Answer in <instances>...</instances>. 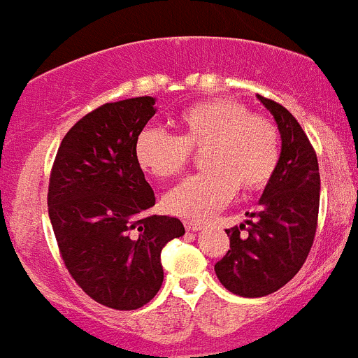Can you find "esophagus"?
Segmentation results:
<instances>
[{
    "label": "esophagus",
    "mask_w": 358,
    "mask_h": 358,
    "mask_svg": "<svg viewBox=\"0 0 358 358\" xmlns=\"http://www.w3.org/2000/svg\"><path fill=\"white\" fill-rule=\"evenodd\" d=\"M185 227L188 231H201L202 229V224L201 222H189V220H186Z\"/></svg>",
    "instance_id": "1"
}]
</instances>
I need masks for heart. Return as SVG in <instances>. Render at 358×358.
Masks as SVG:
<instances>
[{"label": "heart", "mask_w": 358, "mask_h": 358, "mask_svg": "<svg viewBox=\"0 0 358 358\" xmlns=\"http://www.w3.org/2000/svg\"><path fill=\"white\" fill-rule=\"evenodd\" d=\"M202 152L201 173L186 177L164 195L173 215L202 220L238 188H265L280 163V132L273 120L251 115L243 103L217 98L186 107L177 118V136L147 127L134 141L136 163L148 176L170 179L186 169L189 152Z\"/></svg>", "instance_id": "b5f03b06"}]
</instances>
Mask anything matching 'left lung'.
<instances>
[{"instance_id":"left-lung-1","label":"left lung","mask_w":358,"mask_h":358,"mask_svg":"<svg viewBox=\"0 0 358 358\" xmlns=\"http://www.w3.org/2000/svg\"><path fill=\"white\" fill-rule=\"evenodd\" d=\"M281 136L280 163L251 220L226 229L229 251L215 273L229 292L262 297L289 283L303 267L317 229L321 177L315 150L283 106L258 94Z\"/></svg>"}]
</instances>
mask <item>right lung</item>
Segmentation results:
<instances>
[{
    "label": "right lung",
    "instance_id": "1",
    "mask_svg": "<svg viewBox=\"0 0 358 358\" xmlns=\"http://www.w3.org/2000/svg\"><path fill=\"white\" fill-rule=\"evenodd\" d=\"M156 98L103 103L78 120L57 150L48 213L59 251L77 285L109 308L147 305L163 283L161 249L185 235L156 204L134 141L156 115Z\"/></svg>",
    "mask_w": 358,
    "mask_h": 358
}]
</instances>
